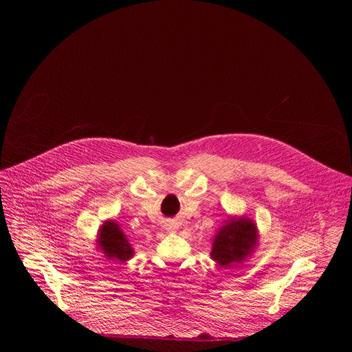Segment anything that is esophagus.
<instances>
[{"instance_id":"34e87169","label":"esophagus","mask_w":352,"mask_h":352,"mask_svg":"<svg viewBox=\"0 0 352 352\" xmlns=\"http://www.w3.org/2000/svg\"><path fill=\"white\" fill-rule=\"evenodd\" d=\"M170 230H175V227H173V228H171V227H170Z\"/></svg>"}]
</instances>
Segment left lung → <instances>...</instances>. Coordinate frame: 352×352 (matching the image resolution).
<instances>
[{
	"instance_id": "left-lung-1",
	"label": "left lung",
	"mask_w": 352,
	"mask_h": 352,
	"mask_svg": "<svg viewBox=\"0 0 352 352\" xmlns=\"http://www.w3.org/2000/svg\"><path fill=\"white\" fill-rule=\"evenodd\" d=\"M259 245V230L246 216H232L216 231L212 239L210 258L221 267H231L252 256Z\"/></svg>"
}]
</instances>
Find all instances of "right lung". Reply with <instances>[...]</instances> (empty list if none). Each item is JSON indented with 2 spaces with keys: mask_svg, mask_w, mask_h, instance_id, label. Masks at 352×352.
I'll return each instance as SVG.
<instances>
[{
  "mask_svg": "<svg viewBox=\"0 0 352 352\" xmlns=\"http://www.w3.org/2000/svg\"><path fill=\"white\" fill-rule=\"evenodd\" d=\"M96 249L109 261L125 263L133 258L135 250L117 220H106L100 226L96 236Z\"/></svg>",
  "mask_w": 352,
  "mask_h": 352,
  "instance_id": "add662e5",
  "label": "right lung"
}]
</instances>
